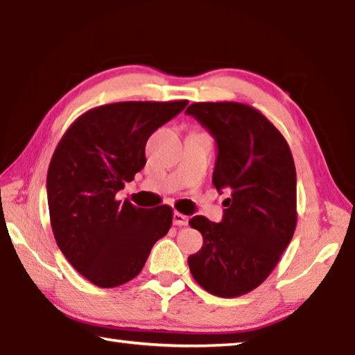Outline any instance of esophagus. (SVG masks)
<instances>
[{
    "mask_svg": "<svg viewBox=\"0 0 355 355\" xmlns=\"http://www.w3.org/2000/svg\"><path fill=\"white\" fill-rule=\"evenodd\" d=\"M188 220H189V218L186 214L178 213V211L173 213V224H175V225H178V227L188 225Z\"/></svg>",
    "mask_w": 355,
    "mask_h": 355,
    "instance_id": "34e87169",
    "label": "esophagus"
}]
</instances>
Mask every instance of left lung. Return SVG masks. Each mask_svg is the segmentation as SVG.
I'll use <instances>...</instances> for the list:
<instances>
[{
    "instance_id": "1",
    "label": "left lung",
    "mask_w": 355,
    "mask_h": 355,
    "mask_svg": "<svg viewBox=\"0 0 355 355\" xmlns=\"http://www.w3.org/2000/svg\"><path fill=\"white\" fill-rule=\"evenodd\" d=\"M218 144L213 184L230 191L216 224L194 216L203 245L188 258L194 280L219 297H238L261 285L277 266L296 230V167L280 131L244 103H192Z\"/></svg>"
}]
</instances>
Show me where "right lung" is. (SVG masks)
<instances>
[{"instance_id":"obj_1","label":"right lung","mask_w":355,"mask_h":355,"mask_svg":"<svg viewBox=\"0 0 355 355\" xmlns=\"http://www.w3.org/2000/svg\"><path fill=\"white\" fill-rule=\"evenodd\" d=\"M188 100L120 101L78 117L53 153L46 175L51 228L83 277L114 288L142 271L172 225L169 205L139 208L116 199L146 166V144Z\"/></svg>"}]
</instances>
